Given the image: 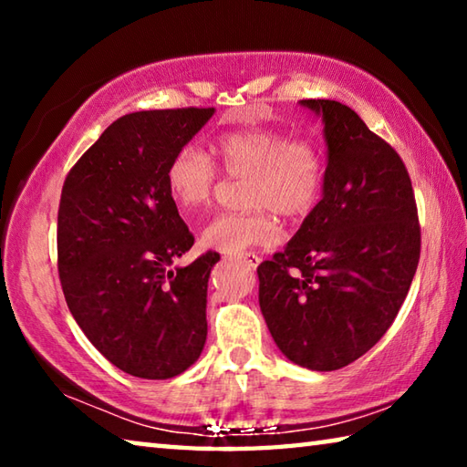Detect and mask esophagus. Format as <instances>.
<instances>
[{
  "mask_svg": "<svg viewBox=\"0 0 467 467\" xmlns=\"http://www.w3.org/2000/svg\"><path fill=\"white\" fill-rule=\"evenodd\" d=\"M259 262H262V257L255 255V253H244V255L241 257V264L251 267V270H255V267L259 265Z\"/></svg>",
  "mask_w": 467,
  "mask_h": 467,
  "instance_id": "1",
  "label": "esophagus"
}]
</instances>
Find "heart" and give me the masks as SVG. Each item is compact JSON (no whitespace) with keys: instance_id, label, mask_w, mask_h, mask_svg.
Instances as JSON below:
<instances>
[{"instance_id":"1","label":"heart","mask_w":467,"mask_h":467,"mask_svg":"<svg viewBox=\"0 0 467 467\" xmlns=\"http://www.w3.org/2000/svg\"><path fill=\"white\" fill-rule=\"evenodd\" d=\"M218 167L231 179H247L244 205L249 214H220L203 228L205 249L243 253L278 241L280 226L272 212L286 218L309 214L326 181V156L309 138H288L274 130L224 133L212 144ZM216 162L197 146H183L167 169L169 193L183 216L208 208L220 187Z\"/></svg>"}]
</instances>
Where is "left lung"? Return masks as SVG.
<instances>
[{"mask_svg": "<svg viewBox=\"0 0 467 467\" xmlns=\"http://www.w3.org/2000/svg\"><path fill=\"white\" fill-rule=\"evenodd\" d=\"M300 105L326 123L323 197L257 267L259 306L284 357L337 370L391 327L420 259V224L406 164L383 138L337 100Z\"/></svg>", "mask_w": 467, "mask_h": 467, "instance_id": "1", "label": "left lung"}]
</instances>
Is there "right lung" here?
Here are the masks:
<instances>
[{"mask_svg": "<svg viewBox=\"0 0 467 467\" xmlns=\"http://www.w3.org/2000/svg\"><path fill=\"white\" fill-rule=\"evenodd\" d=\"M214 107L123 115L86 150L61 189L57 270L92 346L123 373L171 379L200 358L205 296L218 253L185 267L193 244L167 187L171 158Z\"/></svg>", "mask_w": 467, "mask_h": 467, "instance_id": "obj_1", "label": "right lung"}]
</instances>
